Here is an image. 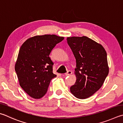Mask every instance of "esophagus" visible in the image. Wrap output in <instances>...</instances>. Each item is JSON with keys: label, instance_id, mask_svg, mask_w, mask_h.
Here are the masks:
<instances>
[{"label": "esophagus", "instance_id": "34e87169", "mask_svg": "<svg viewBox=\"0 0 123 123\" xmlns=\"http://www.w3.org/2000/svg\"><path fill=\"white\" fill-rule=\"evenodd\" d=\"M71 74H72V71H70V70H68L66 74H65V75L66 76H69Z\"/></svg>", "mask_w": 123, "mask_h": 123}]
</instances>
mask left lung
Instances as JSON below:
<instances>
[{
    "label": "left lung",
    "instance_id": "left-lung-1",
    "mask_svg": "<svg viewBox=\"0 0 123 123\" xmlns=\"http://www.w3.org/2000/svg\"><path fill=\"white\" fill-rule=\"evenodd\" d=\"M67 40L76 62V81L70 91L77 98H87L101 88L108 75L106 52L101 44L87 37H69Z\"/></svg>",
    "mask_w": 123,
    "mask_h": 123
}]
</instances>
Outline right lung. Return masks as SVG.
Segmentation results:
<instances>
[{"label":"right lung","instance_id":"obj_1","mask_svg":"<svg viewBox=\"0 0 123 123\" xmlns=\"http://www.w3.org/2000/svg\"><path fill=\"white\" fill-rule=\"evenodd\" d=\"M63 39L54 34L37 35L27 40L20 48L15 70L21 87L33 98L43 97L51 80L56 76L49 54Z\"/></svg>","mask_w":123,"mask_h":123}]
</instances>
